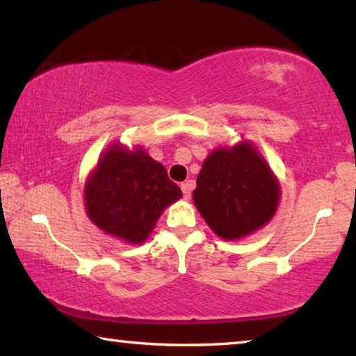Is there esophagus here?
Wrapping results in <instances>:
<instances>
[{"label": "esophagus", "mask_w": 356, "mask_h": 356, "mask_svg": "<svg viewBox=\"0 0 356 356\" xmlns=\"http://www.w3.org/2000/svg\"><path fill=\"white\" fill-rule=\"evenodd\" d=\"M193 185H195L193 184V180H188V182H184L182 185H180V188H182V193H184V197H186V200L191 196Z\"/></svg>", "instance_id": "1"}]
</instances>
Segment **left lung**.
Returning a JSON list of instances; mask_svg holds the SVG:
<instances>
[{
    "label": "left lung",
    "mask_w": 356,
    "mask_h": 356,
    "mask_svg": "<svg viewBox=\"0 0 356 356\" xmlns=\"http://www.w3.org/2000/svg\"><path fill=\"white\" fill-rule=\"evenodd\" d=\"M193 200L215 234L226 240L254 232L272 218L280 186L248 143L216 149L204 161Z\"/></svg>",
    "instance_id": "left-lung-1"
}]
</instances>
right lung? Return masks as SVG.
<instances>
[{
	"instance_id": "right-lung-1",
	"label": "right lung",
	"mask_w": 356,
	"mask_h": 356,
	"mask_svg": "<svg viewBox=\"0 0 356 356\" xmlns=\"http://www.w3.org/2000/svg\"><path fill=\"white\" fill-rule=\"evenodd\" d=\"M182 191L163 165L143 149L108 147L88 180L84 202L89 218L105 232L129 243H141L152 232L163 209Z\"/></svg>"
}]
</instances>
